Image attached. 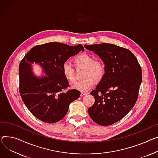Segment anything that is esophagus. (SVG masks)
<instances>
[{"instance_id": "esophagus-1", "label": "esophagus", "mask_w": 158, "mask_h": 158, "mask_svg": "<svg viewBox=\"0 0 158 158\" xmlns=\"http://www.w3.org/2000/svg\"><path fill=\"white\" fill-rule=\"evenodd\" d=\"M86 94H87V93H86L82 92V93H81V97H84V96H85Z\"/></svg>"}]
</instances>
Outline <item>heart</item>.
Listing matches in <instances>:
<instances>
[{"mask_svg": "<svg viewBox=\"0 0 158 158\" xmlns=\"http://www.w3.org/2000/svg\"><path fill=\"white\" fill-rule=\"evenodd\" d=\"M77 67H83V80L73 83L72 88L79 91H86L91 89L95 83L102 80L106 74V67L103 62L95 60L90 54H80L73 59ZM62 73L67 80L73 82L75 79V70L69 61H65L62 65Z\"/></svg>", "mask_w": 158, "mask_h": 158, "instance_id": "b5f03b06", "label": "heart"}]
</instances>
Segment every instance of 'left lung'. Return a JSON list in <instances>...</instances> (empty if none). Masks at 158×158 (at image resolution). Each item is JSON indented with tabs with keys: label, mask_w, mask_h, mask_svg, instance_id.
Here are the masks:
<instances>
[{
	"label": "left lung",
	"mask_w": 158,
	"mask_h": 158,
	"mask_svg": "<svg viewBox=\"0 0 158 158\" xmlns=\"http://www.w3.org/2000/svg\"><path fill=\"white\" fill-rule=\"evenodd\" d=\"M103 61L106 74L91 94L95 101L88 110L93 121L109 126L123 119L137 100L142 80L138 60L126 48L103 43L85 45Z\"/></svg>",
	"instance_id": "left-lung-1"
}]
</instances>
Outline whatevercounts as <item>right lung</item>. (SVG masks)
<instances>
[{"label": "right lung", "instance_id": "right-lung-1", "mask_svg": "<svg viewBox=\"0 0 158 158\" xmlns=\"http://www.w3.org/2000/svg\"><path fill=\"white\" fill-rule=\"evenodd\" d=\"M84 51L81 44L70 46L49 43L31 48L19 66V93L30 112L39 120L55 123L65 117L69 105L80 97L76 89L67 90L68 80L62 73V65L70 57ZM35 62L43 68L46 76L39 78L31 69Z\"/></svg>", "mask_w": 158, "mask_h": 158}]
</instances>
